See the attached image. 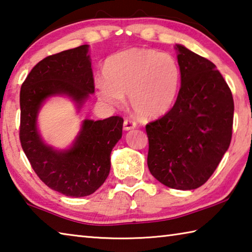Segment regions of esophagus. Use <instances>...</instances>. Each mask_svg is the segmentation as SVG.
Listing matches in <instances>:
<instances>
[{"instance_id": "34e87169", "label": "esophagus", "mask_w": 252, "mask_h": 252, "mask_svg": "<svg viewBox=\"0 0 252 252\" xmlns=\"http://www.w3.org/2000/svg\"><path fill=\"white\" fill-rule=\"evenodd\" d=\"M135 127H136V122L133 121V119L126 118L125 121H124V129H125V130L134 129Z\"/></svg>"}]
</instances>
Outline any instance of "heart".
<instances>
[{"label": "heart", "instance_id": "b5f03b06", "mask_svg": "<svg viewBox=\"0 0 252 252\" xmlns=\"http://www.w3.org/2000/svg\"><path fill=\"white\" fill-rule=\"evenodd\" d=\"M106 82L97 83V96L110 106H119L124 95L144 118H155L169 112L177 99L182 72L173 56L146 48H131L106 61Z\"/></svg>", "mask_w": 252, "mask_h": 252}]
</instances>
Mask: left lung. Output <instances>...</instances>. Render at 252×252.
<instances>
[{"instance_id": "obj_1", "label": "left lung", "mask_w": 252, "mask_h": 252, "mask_svg": "<svg viewBox=\"0 0 252 252\" xmlns=\"http://www.w3.org/2000/svg\"><path fill=\"white\" fill-rule=\"evenodd\" d=\"M182 85L169 112L146 125L151 174L165 186L191 190L217 168L232 136L230 88L209 60L176 45Z\"/></svg>"}]
</instances>
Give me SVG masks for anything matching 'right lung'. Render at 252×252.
Segmentation results:
<instances>
[{
	"instance_id": "obj_1",
	"label": "right lung",
	"mask_w": 252,
	"mask_h": 252,
	"mask_svg": "<svg viewBox=\"0 0 252 252\" xmlns=\"http://www.w3.org/2000/svg\"><path fill=\"white\" fill-rule=\"evenodd\" d=\"M87 53L88 45H81L45 57L31 70L20 93V140L31 166L47 187L75 198L92 195L107 178L110 153L122 138L124 119H85L73 146L63 152L43 143L36 119L48 97L67 95L81 107L94 93Z\"/></svg>"
}]
</instances>
